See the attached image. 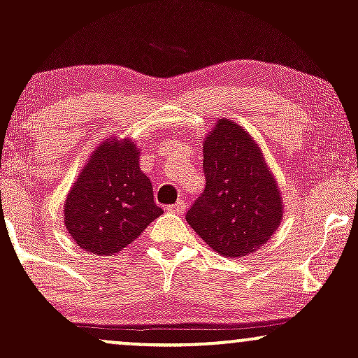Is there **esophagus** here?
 Masks as SVG:
<instances>
[{"mask_svg":"<svg viewBox=\"0 0 358 358\" xmlns=\"http://www.w3.org/2000/svg\"><path fill=\"white\" fill-rule=\"evenodd\" d=\"M168 212L176 213V215H182V213L185 212V202H183V200H178L176 203L170 205V207H168Z\"/></svg>","mask_w":358,"mask_h":358,"instance_id":"34e87169","label":"esophagus"}]
</instances>
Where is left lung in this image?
Masks as SVG:
<instances>
[{
	"instance_id": "1",
	"label": "left lung",
	"mask_w": 358,
	"mask_h": 358,
	"mask_svg": "<svg viewBox=\"0 0 358 358\" xmlns=\"http://www.w3.org/2000/svg\"><path fill=\"white\" fill-rule=\"evenodd\" d=\"M205 190L187 212L190 227L225 257L266 244L282 217L276 180L248 131L220 119L203 141Z\"/></svg>"
}]
</instances>
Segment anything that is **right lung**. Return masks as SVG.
Masks as SVG:
<instances>
[{
  "instance_id": "1",
  "label": "right lung",
  "mask_w": 358,
  "mask_h": 358,
  "mask_svg": "<svg viewBox=\"0 0 358 358\" xmlns=\"http://www.w3.org/2000/svg\"><path fill=\"white\" fill-rule=\"evenodd\" d=\"M150 178L139 168V150L129 139L104 141L72 187L65 202V227L90 254L124 249L162 215Z\"/></svg>"
}]
</instances>
